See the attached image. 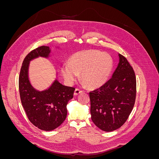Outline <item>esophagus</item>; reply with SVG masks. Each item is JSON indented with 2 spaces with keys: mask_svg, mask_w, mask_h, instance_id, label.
Segmentation results:
<instances>
[{
  "mask_svg": "<svg viewBox=\"0 0 159 159\" xmlns=\"http://www.w3.org/2000/svg\"><path fill=\"white\" fill-rule=\"evenodd\" d=\"M81 92H82V90H81V89H78V88H76V89H75V91H74V95H78V94H80V93H81Z\"/></svg>",
  "mask_w": 159,
  "mask_h": 159,
  "instance_id": "obj_1",
  "label": "esophagus"
}]
</instances>
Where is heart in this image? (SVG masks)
<instances>
[{
    "mask_svg": "<svg viewBox=\"0 0 159 159\" xmlns=\"http://www.w3.org/2000/svg\"><path fill=\"white\" fill-rule=\"evenodd\" d=\"M112 68L113 60L109 54L88 50L75 53L70 63L61 66V72L69 84H74L81 74V80L87 87L97 88L106 82Z\"/></svg>",
    "mask_w": 159,
    "mask_h": 159,
    "instance_id": "b5f03b06",
    "label": "heart"
}]
</instances>
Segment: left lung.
I'll list each match as a JSON object with an SVG mask.
<instances>
[{"mask_svg": "<svg viewBox=\"0 0 159 159\" xmlns=\"http://www.w3.org/2000/svg\"><path fill=\"white\" fill-rule=\"evenodd\" d=\"M119 63L112 78L89 92L91 120L104 131H113L127 120L136 99L134 71L127 58L119 54Z\"/></svg>", "mask_w": 159, "mask_h": 159, "instance_id": "left-lung-1", "label": "left lung"}]
</instances>
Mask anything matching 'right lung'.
I'll return each mask as SVG.
<instances>
[{
  "label": "right lung",
  "mask_w": 159,
  "mask_h": 159,
  "mask_svg": "<svg viewBox=\"0 0 159 159\" xmlns=\"http://www.w3.org/2000/svg\"><path fill=\"white\" fill-rule=\"evenodd\" d=\"M50 52L48 46H42L28 53L22 62L18 80L21 103L28 119L34 125L46 131H52L64 121L66 105L73 98L75 90L57 80L43 91H38L31 85L28 75L30 61L38 56L47 57Z\"/></svg>",
  "instance_id": "obj_1"
}]
</instances>
